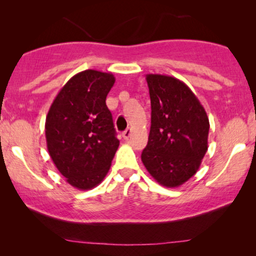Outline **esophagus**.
Wrapping results in <instances>:
<instances>
[{
	"label": "esophagus",
	"mask_w": 256,
	"mask_h": 256,
	"mask_svg": "<svg viewBox=\"0 0 256 256\" xmlns=\"http://www.w3.org/2000/svg\"><path fill=\"white\" fill-rule=\"evenodd\" d=\"M130 135H132V128H127L124 132H122V138L124 140H128L130 138Z\"/></svg>",
	"instance_id": "esophagus-1"
}]
</instances>
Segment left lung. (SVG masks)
Instances as JSON below:
<instances>
[{"mask_svg": "<svg viewBox=\"0 0 256 256\" xmlns=\"http://www.w3.org/2000/svg\"><path fill=\"white\" fill-rule=\"evenodd\" d=\"M146 79L152 127L141 160L157 183L177 188L197 172L208 152V114L180 79L162 74H146Z\"/></svg>", "mask_w": 256, "mask_h": 256, "instance_id": "left-lung-1", "label": "left lung"}]
</instances>
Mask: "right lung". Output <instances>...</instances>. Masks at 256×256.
<instances>
[{
  "mask_svg": "<svg viewBox=\"0 0 256 256\" xmlns=\"http://www.w3.org/2000/svg\"><path fill=\"white\" fill-rule=\"evenodd\" d=\"M114 82L112 73H76L59 90L46 115L50 157L66 182L79 190H90L104 180L120 144L106 104Z\"/></svg>",
  "mask_w": 256,
  "mask_h": 256,
  "instance_id": "right-lung-1",
  "label": "right lung"
}]
</instances>
